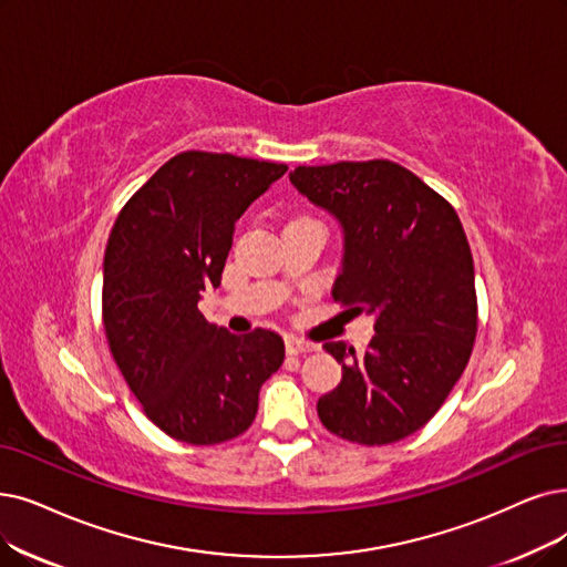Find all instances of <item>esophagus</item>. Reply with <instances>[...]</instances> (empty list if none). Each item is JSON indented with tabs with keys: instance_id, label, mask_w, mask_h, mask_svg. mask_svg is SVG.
<instances>
[{
	"instance_id": "esophagus-1",
	"label": "esophagus",
	"mask_w": 567,
	"mask_h": 567,
	"mask_svg": "<svg viewBox=\"0 0 567 567\" xmlns=\"http://www.w3.org/2000/svg\"><path fill=\"white\" fill-rule=\"evenodd\" d=\"M319 347L311 344V342H305V339H296V337H288L286 339V351L288 355H302V353H311Z\"/></svg>"
}]
</instances>
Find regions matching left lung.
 <instances>
[{
  "label": "left lung",
  "mask_w": 567,
  "mask_h": 567,
  "mask_svg": "<svg viewBox=\"0 0 567 567\" xmlns=\"http://www.w3.org/2000/svg\"><path fill=\"white\" fill-rule=\"evenodd\" d=\"M296 186L342 225L332 298L374 316L365 353L323 349L342 381L316 404L337 437L381 446L416 433L461 379L477 337L474 262L461 218L391 161L296 167Z\"/></svg>",
  "instance_id": "8db88e82"
}]
</instances>
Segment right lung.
Segmentation results:
<instances>
[{
	"mask_svg": "<svg viewBox=\"0 0 567 567\" xmlns=\"http://www.w3.org/2000/svg\"><path fill=\"white\" fill-rule=\"evenodd\" d=\"M286 169L230 153H178L113 223L102 286L106 342L146 416L178 442L241 435L260 386L284 362L277 332L233 334L197 302L220 286L237 218Z\"/></svg>",
	"mask_w": 567,
	"mask_h": 567,
	"instance_id": "add662e5",
	"label": "right lung"
}]
</instances>
